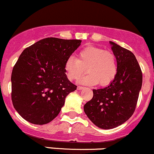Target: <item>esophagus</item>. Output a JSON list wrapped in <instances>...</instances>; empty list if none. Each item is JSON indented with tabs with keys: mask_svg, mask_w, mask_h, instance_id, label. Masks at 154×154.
<instances>
[{
	"mask_svg": "<svg viewBox=\"0 0 154 154\" xmlns=\"http://www.w3.org/2000/svg\"><path fill=\"white\" fill-rule=\"evenodd\" d=\"M83 87H82V86H77V90H79V91H80V90L83 89Z\"/></svg>",
	"mask_w": 154,
	"mask_h": 154,
	"instance_id": "esophagus-1",
	"label": "esophagus"
}]
</instances>
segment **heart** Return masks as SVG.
I'll return each instance as SVG.
<instances>
[{
	"label": "heart",
	"instance_id": "obj_1",
	"mask_svg": "<svg viewBox=\"0 0 154 154\" xmlns=\"http://www.w3.org/2000/svg\"><path fill=\"white\" fill-rule=\"evenodd\" d=\"M67 78L77 80L87 70L88 74L80 82L89 85L99 83L102 87L113 82L117 75L118 63L116 55L101 48L87 46L77 55V59L70 56L64 63Z\"/></svg>",
	"mask_w": 154,
	"mask_h": 154
}]
</instances>
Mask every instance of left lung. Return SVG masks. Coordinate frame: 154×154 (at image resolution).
<instances>
[{
	"instance_id": "left-lung-1",
	"label": "left lung",
	"mask_w": 154,
	"mask_h": 154,
	"mask_svg": "<svg viewBox=\"0 0 154 154\" xmlns=\"http://www.w3.org/2000/svg\"><path fill=\"white\" fill-rule=\"evenodd\" d=\"M110 43L117 59V75L106 88L93 90V98L84 106L85 113L92 122L106 130L116 128L131 117L143 82L142 71L135 55L113 42Z\"/></svg>"
}]
</instances>
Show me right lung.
<instances>
[{"mask_svg":"<svg viewBox=\"0 0 154 154\" xmlns=\"http://www.w3.org/2000/svg\"><path fill=\"white\" fill-rule=\"evenodd\" d=\"M80 40L48 38L24 49L11 73V100L27 122L45 125L55 119L77 86L67 78L66 60Z\"/></svg>","mask_w":154,"mask_h":154,"instance_id":"right-lung-1","label":"right lung"}]
</instances>
